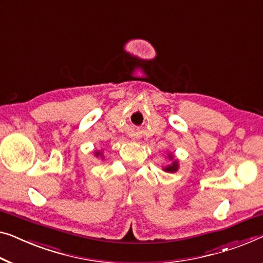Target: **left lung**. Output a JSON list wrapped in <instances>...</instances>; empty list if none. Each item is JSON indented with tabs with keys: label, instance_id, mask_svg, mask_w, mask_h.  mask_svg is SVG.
<instances>
[{
	"label": "left lung",
	"instance_id": "obj_1",
	"mask_svg": "<svg viewBox=\"0 0 263 263\" xmlns=\"http://www.w3.org/2000/svg\"><path fill=\"white\" fill-rule=\"evenodd\" d=\"M167 157H169V159L172 160V163L170 164V165H167L166 167H164V171L166 172H176L178 170V160L175 159V156L169 154L167 155Z\"/></svg>",
	"mask_w": 263,
	"mask_h": 263
}]
</instances>
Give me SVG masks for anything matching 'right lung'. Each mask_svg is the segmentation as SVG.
<instances>
[{
  "instance_id": "obj_1",
  "label": "right lung",
  "mask_w": 263,
  "mask_h": 263,
  "mask_svg": "<svg viewBox=\"0 0 263 263\" xmlns=\"http://www.w3.org/2000/svg\"><path fill=\"white\" fill-rule=\"evenodd\" d=\"M100 155H101V152H100V151H97V152H96V156H97V157H98V156H100Z\"/></svg>"
}]
</instances>
